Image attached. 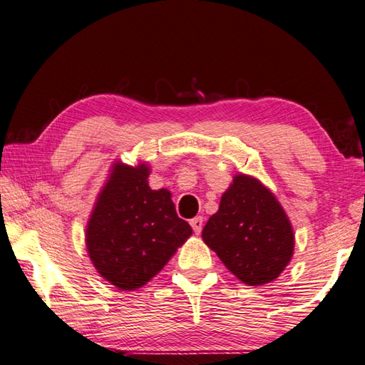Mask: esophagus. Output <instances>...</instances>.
Returning a JSON list of instances; mask_svg holds the SVG:
<instances>
[{"instance_id": "obj_1", "label": "esophagus", "mask_w": 365, "mask_h": 365, "mask_svg": "<svg viewBox=\"0 0 365 365\" xmlns=\"http://www.w3.org/2000/svg\"><path fill=\"white\" fill-rule=\"evenodd\" d=\"M190 225L193 227V232H195L196 235H200L201 230H202V217L191 219V220H190Z\"/></svg>"}]
</instances>
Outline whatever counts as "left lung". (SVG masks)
Segmentation results:
<instances>
[{
  "instance_id": "1",
  "label": "left lung",
  "mask_w": 365,
  "mask_h": 365,
  "mask_svg": "<svg viewBox=\"0 0 365 365\" xmlns=\"http://www.w3.org/2000/svg\"><path fill=\"white\" fill-rule=\"evenodd\" d=\"M202 240L245 285L279 279L293 257L294 233L285 209L256 177L237 174L220 197Z\"/></svg>"
}]
</instances>
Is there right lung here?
<instances>
[{
    "instance_id": "1",
    "label": "right lung",
    "mask_w": 365,
    "mask_h": 365,
    "mask_svg": "<svg viewBox=\"0 0 365 365\" xmlns=\"http://www.w3.org/2000/svg\"><path fill=\"white\" fill-rule=\"evenodd\" d=\"M86 222L90 261L104 280L133 292L158 275L191 237L169 190H151L150 165L115 160Z\"/></svg>"
}]
</instances>
